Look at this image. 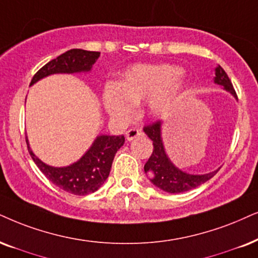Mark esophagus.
I'll use <instances>...</instances> for the list:
<instances>
[{"label": "esophagus", "mask_w": 258, "mask_h": 258, "mask_svg": "<svg viewBox=\"0 0 258 258\" xmlns=\"http://www.w3.org/2000/svg\"><path fill=\"white\" fill-rule=\"evenodd\" d=\"M143 132L140 131L139 128H136V127H132V128H130L128 131L126 132V139L128 140V142H131V140H133L135 138H137V137L142 136Z\"/></svg>", "instance_id": "1"}]
</instances>
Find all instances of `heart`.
Listing matches in <instances>:
<instances>
[{
	"instance_id": "b5f03b06",
	"label": "heart",
	"mask_w": 258,
	"mask_h": 258,
	"mask_svg": "<svg viewBox=\"0 0 258 258\" xmlns=\"http://www.w3.org/2000/svg\"><path fill=\"white\" fill-rule=\"evenodd\" d=\"M180 68L170 64H138L130 68L116 84H107L103 102L110 116L118 120L131 118L133 108L146 100L152 115H162L174 106L182 91L177 80Z\"/></svg>"
}]
</instances>
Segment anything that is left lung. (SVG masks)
<instances>
[{
    "label": "left lung",
    "instance_id": "8db88e82",
    "mask_svg": "<svg viewBox=\"0 0 258 258\" xmlns=\"http://www.w3.org/2000/svg\"><path fill=\"white\" fill-rule=\"evenodd\" d=\"M214 82L223 86L233 96L237 97L232 82L220 65L216 69ZM144 132L153 142V151L149 161L145 163L144 170L151 175L152 183L164 191L174 194L188 191L205 183L218 172V170H216L205 175H190L176 168L168 158V156L165 155L161 138V121L159 120L144 126Z\"/></svg>",
    "mask_w": 258,
    "mask_h": 258
}]
</instances>
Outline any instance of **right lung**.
Masks as SVG:
<instances>
[{
  "instance_id": "right-lung-1",
  "label": "right lung",
  "mask_w": 258,
  "mask_h": 258,
  "mask_svg": "<svg viewBox=\"0 0 258 258\" xmlns=\"http://www.w3.org/2000/svg\"><path fill=\"white\" fill-rule=\"evenodd\" d=\"M100 56V52L73 48L40 68L32 78L31 86L52 74H73L89 71ZM28 152L40 171L58 188L74 195H87L99 189L108 177L114 156L125 143L123 136H99L91 148L80 161L70 167L53 168L42 163L32 152Z\"/></svg>"
}]
</instances>
